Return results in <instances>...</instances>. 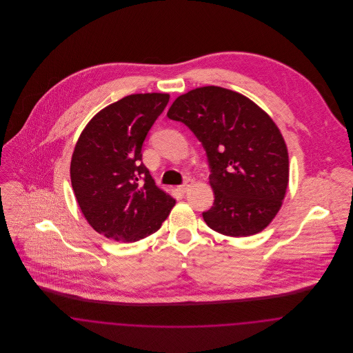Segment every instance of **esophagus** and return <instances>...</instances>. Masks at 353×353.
Listing matches in <instances>:
<instances>
[{
	"label": "esophagus",
	"mask_w": 353,
	"mask_h": 353,
	"mask_svg": "<svg viewBox=\"0 0 353 353\" xmlns=\"http://www.w3.org/2000/svg\"><path fill=\"white\" fill-rule=\"evenodd\" d=\"M192 185H193V179H186V181L179 186V190H181L182 193H186L188 189H189Z\"/></svg>",
	"instance_id": "esophagus-1"
}]
</instances>
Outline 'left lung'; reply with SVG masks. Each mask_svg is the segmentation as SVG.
<instances>
[{
  "label": "left lung",
  "mask_w": 353,
  "mask_h": 353,
  "mask_svg": "<svg viewBox=\"0 0 353 353\" xmlns=\"http://www.w3.org/2000/svg\"><path fill=\"white\" fill-rule=\"evenodd\" d=\"M167 117L185 123L206 152L214 193L202 213L208 227L234 238L268 227L290 176L287 145L272 118L249 98L214 85L178 97Z\"/></svg>",
  "instance_id": "obj_1"
}]
</instances>
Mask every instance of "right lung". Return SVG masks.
<instances>
[{
	"label": "right lung",
	"mask_w": 353,
	"mask_h": 353,
	"mask_svg": "<svg viewBox=\"0 0 353 353\" xmlns=\"http://www.w3.org/2000/svg\"><path fill=\"white\" fill-rule=\"evenodd\" d=\"M168 94H136L99 111L83 130L70 161L72 188L91 227L117 242L156 232L175 200L143 163L145 137Z\"/></svg>",
	"instance_id": "1"
}]
</instances>
